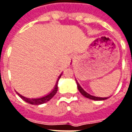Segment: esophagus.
<instances>
[{
  "label": "esophagus",
  "mask_w": 132,
  "mask_h": 132,
  "mask_svg": "<svg viewBox=\"0 0 132 132\" xmlns=\"http://www.w3.org/2000/svg\"><path fill=\"white\" fill-rule=\"evenodd\" d=\"M74 61H75V56H71L70 57V58H69V63L72 65V64H73V63H74Z\"/></svg>",
  "instance_id": "esophagus-1"
}]
</instances>
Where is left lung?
<instances>
[{"mask_svg":"<svg viewBox=\"0 0 132 132\" xmlns=\"http://www.w3.org/2000/svg\"><path fill=\"white\" fill-rule=\"evenodd\" d=\"M77 86H78V89L79 90V92L81 93L82 95L84 97L87 98H89V99H92V100H96V101H102V100H105L107 99L108 98L107 97H105V98H102V97H96V96H91L88 94L87 92H85L84 89H82V87L79 85V84L77 82Z\"/></svg>","mask_w":132,"mask_h":132,"instance_id":"8db88e82","label":"left lung"}]
</instances>
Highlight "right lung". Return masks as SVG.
Returning <instances> with one entry per match:
<instances>
[{"label":"right lung","mask_w":132,"mask_h":132,"mask_svg":"<svg viewBox=\"0 0 132 132\" xmlns=\"http://www.w3.org/2000/svg\"><path fill=\"white\" fill-rule=\"evenodd\" d=\"M60 77H61V75L59 76L58 80L60 79ZM58 80H57V81H58ZM57 81L56 84H55L54 88L53 89V90H51V93H49V94H48V95H46V96H45L41 97V98H26V97L22 96L21 95H20L19 93H17V94H18L24 101H25L26 102L29 103V104H31V105H42V104H44V103H45V102H48L49 100H51V99L53 98V96L57 93Z\"/></svg>","instance_id":"obj_1"}]
</instances>
